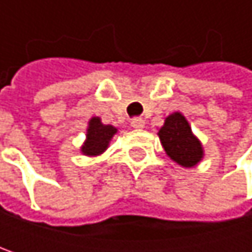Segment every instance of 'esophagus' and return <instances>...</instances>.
Returning <instances> with one entry per match:
<instances>
[{"mask_svg":"<svg viewBox=\"0 0 252 252\" xmlns=\"http://www.w3.org/2000/svg\"><path fill=\"white\" fill-rule=\"evenodd\" d=\"M144 120L143 118H132L131 120V126L132 128H137V129H141V128H144Z\"/></svg>","mask_w":252,"mask_h":252,"instance_id":"esophagus-1","label":"esophagus"}]
</instances>
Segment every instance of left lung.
Returning <instances> with one entry per match:
<instances>
[{"instance_id":"8db88e82","label":"left lung","mask_w":252,"mask_h":252,"mask_svg":"<svg viewBox=\"0 0 252 252\" xmlns=\"http://www.w3.org/2000/svg\"><path fill=\"white\" fill-rule=\"evenodd\" d=\"M158 134L166 155L178 165L192 168L201 160L204 155L201 143L192 134L191 126L182 114L175 112L169 115Z\"/></svg>"}]
</instances>
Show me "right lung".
<instances>
[{
    "mask_svg": "<svg viewBox=\"0 0 252 252\" xmlns=\"http://www.w3.org/2000/svg\"><path fill=\"white\" fill-rule=\"evenodd\" d=\"M117 132V128L112 126H105L100 123V118L94 117L90 120L87 128V138L81 147V152L87 156H97L103 153L108 149V144L114 134Z\"/></svg>",
    "mask_w": 252,
    "mask_h": 252,
    "instance_id": "obj_1",
    "label": "right lung"
}]
</instances>
